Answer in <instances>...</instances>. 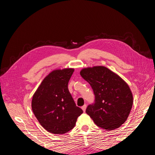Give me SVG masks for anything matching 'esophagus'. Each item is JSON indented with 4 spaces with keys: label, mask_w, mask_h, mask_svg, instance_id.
<instances>
[{
    "label": "esophagus",
    "mask_w": 155,
    "mask_h": 155,
    "mask_svg": "<svg viewBox=\"0 0 155 155\" xmlns=\"http://www.w3.org/2000/svg\"><path fill=\"white\" fill-rule=\"evenodd\" d=\"M81 109H82V110H83L84 112H85L86 109H87V105H86V104L84 105L81 107Z\"/></svg>",
    "instance_id": "obj_1"
}]
</instances>
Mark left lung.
Returning <instances> with one entry per match:
<instances>
[{
  "label": "left lung",
  "mask_w": 155,
  "mask_h": 155,
  "mask_svg": "<svg viewBox=\"0 0 155 155\" xmlns=\"http://www.w3.org/2000/svg\"><path fill=\"white\" fill-rule=\"evenodd\" d=\"M80 75L90 84L95 95V103L87 107L86 113L102 129L111 130L120 127L127 119L133 104L127 83L103 66L84 68Z\"/></svg>",
  "instance_id": "left-lung-1"
}]
</instances>
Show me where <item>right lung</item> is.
Here are the masks:
<instances>
[{
  "instance_id": "1",
  "label": "right lung",
  "mask_w": 155,
  "mask_h": 155,
  "mask_svg": "<svg viewBox=\"0 0 155 155\" xmlns=\"http://www.w3.org/2000/svg\"><path fill=\"white\" fill-rule=\"evenodd\" d=\"M74 71L72 68L53 70L44 78L33 95V112L42 127L49 133L63 134L68 132L83 113L68 88Z\"/></svg>"
}]
</instances>
